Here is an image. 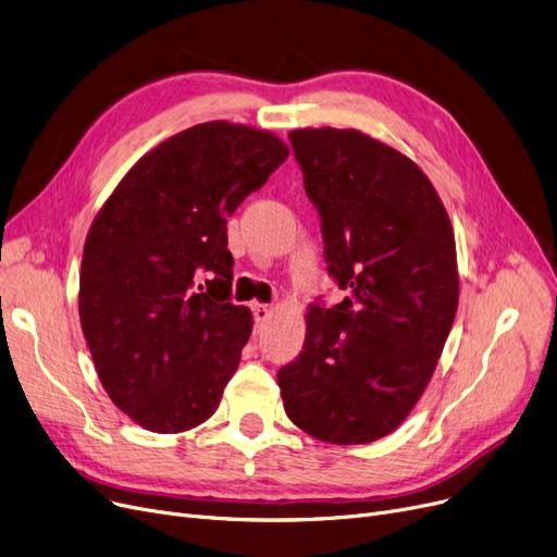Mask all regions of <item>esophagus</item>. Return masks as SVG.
Listing matches in <instances>:
<instances>
[{"label": "esophagus", "instance_id": "34e87169", "mask_svg": "<svg viewBox=\"0 0 557 557\" xmlns=\"http://www.w3.org/2000/svg\"><path fill=\"white\" fill-rule=\"evenodd\" d=\"M251 310H253V317H256V324H258V329H260V324H262V322H268V320H270V314H272V306H268V304H253V306H251Z\"/></svg>", "mask_w": 557, "mask_h": 557}]
</instances>
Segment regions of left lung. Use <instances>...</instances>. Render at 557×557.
<instances>
[{"mask_svg": "<svg viewBox=\"0 0 557 557\" xmlns=\"http://www.w3.org/2000/svg\"><path fill=\"white\" fill-rule=\"evenodd\" d=\"M289 143L351 297L310 306L304 351L278 372L285 414L322 442L369 444L410 414L454 326L451 220L421 168L362 131L297 128Z\"/></svg>", "mask_w": 557, "mask_h": 557, "instance_id": "left-lung-1", "label": "left lung"}]
</instances>
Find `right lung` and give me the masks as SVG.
Listing matches in <instances>:
<instances>
[{
    "instance_id": "add662e5",
    "label": "right lung",
    "mask_w": 557,
    "mask_h": 557,
    "mask_svg": "<svg viewBox=\"0 0 557 557\" xmlns=\"http://www.w3.org/2000/svg\"><path fill=\"white\" fill-rule=\"evenodd\" d=\"M287 153L272 131L195 124L147 151L99 208L78 317L106 394L138 426L183 433L218 410L253 326L231 304L226 218Z\"/></svg>"
}]
</instances>
